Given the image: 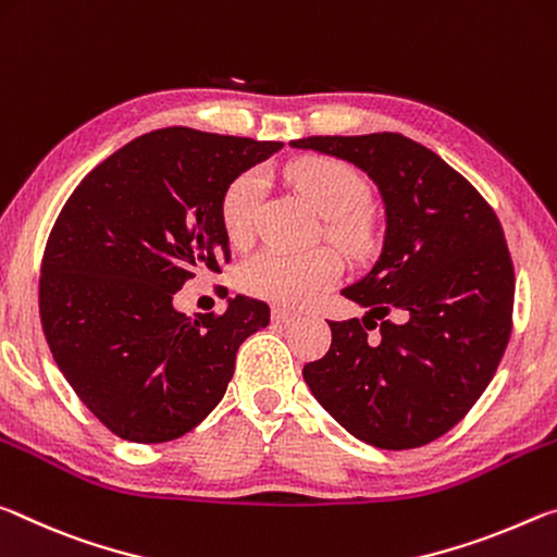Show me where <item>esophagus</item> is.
<instances>
[{
  "instance_id": "obj_1",
  "label": "esophagus",
  "mask_w": 557,
  "mask_h": 557,
  "mask_svg": "<svg viewBox=\"0 0 557 557\" xmlns=\"http://www.w3.org/2000/svg\"><path fill=\"white\" fill-rule=\"evenodd\" d=\"M271 318H273V323H276V325H288V323L296 321V313L286 311V308H273Z\"/></svg>"
}]
</instances>
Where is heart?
<instances>
[{
  "mask_svg": "<svg viewBox=\"0 0 557 557\" xmlns=\"http://www.w3.org/2000/svg\"><path fill=\"white\" fill-rule=\"evenodd\" d=\"M286 180L318 214L333 219L331 232L341 242L358 239V230L348 222V214L368 199V185L358 172L331 158H304L290 162ZM261 187L259 172H244L226 187L222 197V224L234 244H244L251 236ZM338 273L341 261L327 249H263L242 267V286L251 296L273 304L306 306L321 296L338 278Z\"/></svg>",
  "mask_w": 557,
  "mask_h": 557,
  "instance_id": "obj_1",
  "label": "heart"
}]
</instances>
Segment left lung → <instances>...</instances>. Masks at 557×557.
<instances>
[{
    "instance_id": "1",
    "label": "left lung",
    "mask_w": 557,
    "mask_h": 557,
    "mask_svg": "<svg viewBox=\"0 0 557 557\" xmlns=\"http://www.w3.org/2000/svg\"><path fill=\"white\" fill-rule=\"evenodd\" d=\"M290 148L362 170L385 209L377 261L343 288L364 315L327 321L331 350L306 364V385L355 440L430 444L488 387L510 338L516 278L498 216L440 154L399 133L313 135Z\"/></svg>"
}]
</instances>
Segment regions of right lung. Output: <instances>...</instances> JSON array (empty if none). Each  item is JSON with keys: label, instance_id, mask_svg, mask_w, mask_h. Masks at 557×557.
Wrapping results in <instances>:
<instances>
[{"label": "right lung", "instance_id": "add662e5", "mask_svg": "<svg viewBox=\"0 0 557 557\" xmlns=\"http://www.w3.org/2000/svg\"><path fill=\"white\" fill-rule=\"evenodd\" d=\"M281 148L160 127L90 170L63 205L41 261V327L81 403L121 440L195 430L222 403L239 345L269 325L257 298H230L202 321L172 298L230 261L226 187Z\"/></svg>", "mask_w": 557, "mask_h": 557}]
</instances>
